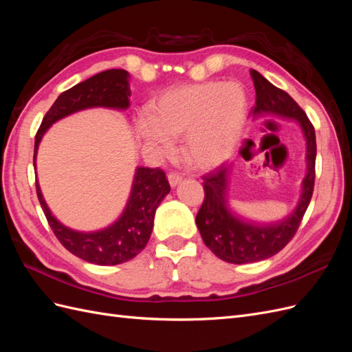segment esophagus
<instances>
[{
    "label": "esophagus",
    "mask_w": 352,
    "mask_h": 352,
    "mask_svg": "<svg viewBox=\"0 0 352 352\" xmlns=\"http://www.w3.org/2000/svg\"><path fill=\"white\" fill-rule=\"evenodd\" d=\"M167 179H168V184L172 188H176L180 182H182V176H180L179 173H168Z\"/></svg>",
    "instance_id": "34e87169"
}]
</instances>
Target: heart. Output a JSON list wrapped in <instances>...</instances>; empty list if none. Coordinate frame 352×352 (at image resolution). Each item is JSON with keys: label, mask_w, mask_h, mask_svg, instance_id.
<instances>
[{"label": "heart", "mask_w": 352, "mask_h": 352, "mask_svg": "<svg viewBox=\"0 0 352 352\" xmlns=\"http://www.w3.org/2000/svg\"><path fill=\"white\" fill-rule=\"evenodd\" d=\"M248 98L238 83L204 82L166 91L150 113L138 117L136 132L160 157L175 151L184 138L185 154L198 168L221 166L235 153L247 126Z\"/></svg>", "instance_id": "heart-1"}]
</instances>
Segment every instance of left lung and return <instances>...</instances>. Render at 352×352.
I'll return each mask as SVG.
<instances>
[{
	"label": "left lung",
	"instance_id": "8db88e82",
	"mask_svg": "<svg viewBox=\"0 0 352 352\" xmlns=\"http://www.w3.org/2000/svg\"><path fill=\"white\" fill-rule=\"evenodd\" d=\"M254 82V117H279L294 120L305 141V176L301 194L289 214L276 221H255L239 214L230 207L229 189L232 166H221L204 176L206 199L197 214V228L202 241L217 257L232 264L255 263L273 257L292 239L310 204L314 189L316 132L307 114L289 94L276 88L257 70H250Z\"/></svg>",
	"mask_w": 352,
	"mask_h": 352
}]
</instances>
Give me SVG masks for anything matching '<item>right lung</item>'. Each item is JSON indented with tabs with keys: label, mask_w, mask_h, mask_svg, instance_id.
<instances>
[{
	"label": "right lung",
	"mask_w": 352,
	"mask_h": 352,
	"mask_svg": "<svg viewBox=\"0 0 352 352\" xmlns=\"http://www.w3.org/2000/svg\"><path fill=\"white\" fill-rule=\"evenodd\" d=\"M129 78L131 74L123 69L105 70L60 94L56 102L47 111L35 136V170L39 144L56 122L88 109H110L117 111L129 109ZM168 192L170 185L163 170L136 167L131 194L122 214L109 226L83 232L63 225L52 214L36 180L38 199L57 239L73 255L98 265L126 263L145 248L153 232L155 210Z\"/></svg>",
	"instance_id": "obj_1"
}]
</instances>
